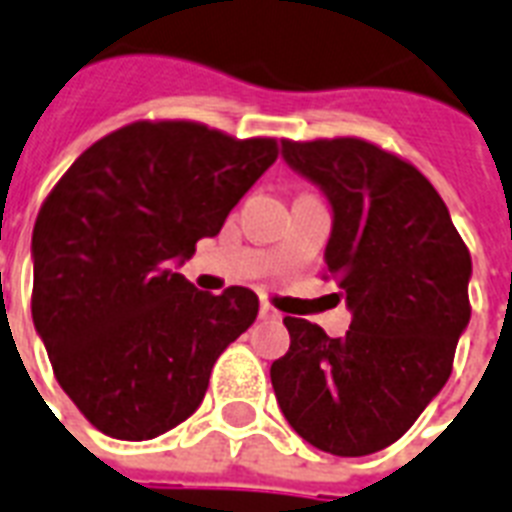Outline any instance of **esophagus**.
<instances>
[{"mask_svg": "<svg viewBox=\"0 0 512 512\" xmlns=\"http://www.w3.org/2000/svg\"><path fill=\"white\" fill-rule=\"evenodd\" d=\"M260 319H263V321H279V319H281V313L276 311L273 305L260 303Z\"/></svg>", "mask_w": 512, "mask_h": 512, "instance_id": "esophagus-1", "label": "esophagus"}]
</instances>
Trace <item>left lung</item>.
<instances>
[{
	"instance_id": "8db88e82",
	"label": "left lung",
	"mask_w": 512,
	"mask_h": 512,
	"mask_svg": "<svg viewBox=\"0 0 512 512\" xmlns=\"http://www.w3.org/2000/svg\"><path fill=\"white\" fill-rule=\"evenodd\" d=\"M281 156L332 207L324 263L353 319L329 337L287 316L273 393L308 444L364 457L404 436L449 380L470 321V252L428 177L374 143L281 140Z\"/></svg>"
}]
</instances>
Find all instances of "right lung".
<instances>
[{
	"mask_svg": "<svg viewBox=\"0 0 512 512\" xmlns=\"http://www.w3.org/2000/svg\"><path fill=\"white\" fill-rule=\"evenodd\" d=\"M279 156L196 122H135L92 143L44 199L31 316L76 409L111 438L188 420L257 295L199 292L177 268Z\"/></svg>",
	"mask_w": 512,
	"mask_h": 512,
	"instance_id": "obj_1",
	"label": "right lung"
}]
</instances>
